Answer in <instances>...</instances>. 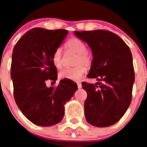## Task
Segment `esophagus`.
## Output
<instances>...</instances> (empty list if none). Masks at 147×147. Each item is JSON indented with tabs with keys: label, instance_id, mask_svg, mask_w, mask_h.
<instances>
[{
	"label": "esophagus",
	"instance_id": "1",
	"mask_svg": "<svg viewBox=\"0 0 147 147\" xmlns=\"http://www.w3.org/2000/svg\"><path fill=\"white\" fill-rule=\"evenodd\" d=\"M78 88H79V89H80V88H82V85H81L80 83H78Z\"/></svg>",
	"mask_w": 147,
	"mask_h": 147
}]
</instances>
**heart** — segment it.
Here are the masks:
<instances>
[{"mask_svg":"<svg viewBox=\"0 0 147 147\" xmlns=\"http://www.w3.org/2000/svg\"><path fill=\"white\" fill-rule=\"evenodd\" d=\"M67 49L72 51L78 55L75 65H78L74 68L65 69L59 72V77L62 79L69 80L78 81L82 78L87 69L85 66H90L92 62L90 55L87 52V47L85 44L78 38H72L69 39L66 44ZM62 51L61 48H57L52 55V62L57 69H60L62 66Z\"/></svg>","mask_w":147,"mask_h":147,"instance_id":"obj_1","label":"heart"}]
</instances>
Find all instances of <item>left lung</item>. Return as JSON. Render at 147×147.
Listing matches in <instances>:
<instances>
[{"label":"left lung","mask_w":147,"mask_h":147,"mask_svg":"<svg viewBox=\"0 0 147 147\" xmlns=\"http://www.w3.org/2000/svg\"><path fill=\"white\" fill-rule=\"evenodd\" d=\"M75 35L86 42L92 52L87 77L98 81L95 85L82 83L88 94L84 103L86 121L97 127L115 124L131 101L135 75L130 49L117 34L106 30L75 31Z\"/></svg>","instance_id":"left-lung-1"}]
</instances>
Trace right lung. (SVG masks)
Wrapping results in <instances>:
<instances>
[{"label":"right lung","instance_id":"obj_1","mask_svg":"<svg viewBox=\"0 0 147 147\" xmlns=\"http://www.w3.org/2000/svg\"><path fill=\"white\" fill-rule=\"evenodd\" d=\"M67 34L65 29L32 28L13 51L11 78L15 101L21 113L37 126L59 123L65 114L64 105L78 90L77 84L67 79L59 81L56 88L46 85L48 80L57 79L52 55Z\"/></svg>","mask_w":147,"mask_h":147}]
</instances>
